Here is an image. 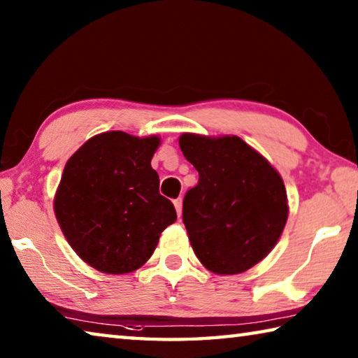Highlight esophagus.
<instances>
[{
	"instance_id": "34e87169",
	"label": "esophagus",
	"mask_w": 358,
	"mask_h": 358,
	"mask_svg": "<svg viewBox=\"0 0 358 358\" xmlns=\"http://www.w3.org/2000/svg\"><path fill=\"white\" fill-rule=\"evenodd\" d=\"M173 205H175V210H177V215L181 216V210H183V201H181V197L175 199L173 201Z\"/></svg>"
}]
</instances>
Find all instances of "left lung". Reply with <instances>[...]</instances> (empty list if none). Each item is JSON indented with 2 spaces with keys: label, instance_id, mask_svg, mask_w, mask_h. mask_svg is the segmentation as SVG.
I'll return each mask as SVG.
<instances>
[{
  "label": "left lung",
  "instance_id": "obj_1",
  "mask_svg": "<svg viewBox=\"0 0 358 358\" xmlns=\"http://www.w3.org/2000/svg\"><path fill=\"white\" fill-rule=\"evenodd\" d=\"M180 148L199 172L197 185L183 201L194 252L213 273H243L273 250L286 226L281 175L237 136L186 132Z\"/></svg>",
  "mask_w": 358,
  "mask_h": 358
}]
</instances>
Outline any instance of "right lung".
I'll return each instance as SVG.
<instances>
[{
	"label": "right lung",
	"instance_id": "obj_1",
	"mask_svg": "<svg viewBox=\"0 0 358 358\" xmlns=\"http://www.w3.org/2000/svg\"><path fill=\"white\" fill-rule=\"evenodd\" d=\"M159 142L102 132L66 162L53 208L71 248L93 268L110 275L141 268L162 230L177 221L151 167Z\"/></svg>",
	"mask_w": 358,
	"mask_h": 358
}]
</instances>
